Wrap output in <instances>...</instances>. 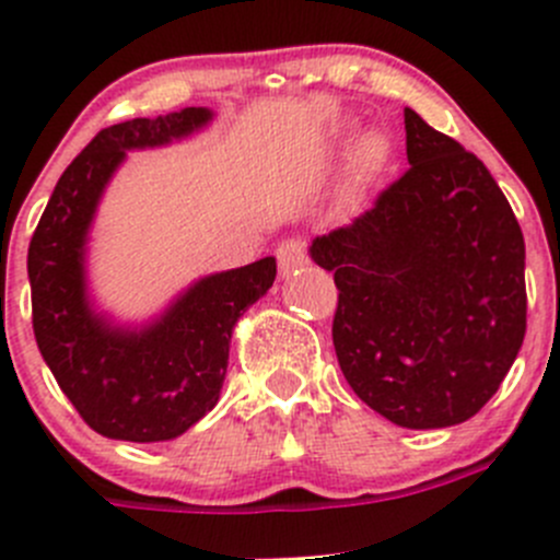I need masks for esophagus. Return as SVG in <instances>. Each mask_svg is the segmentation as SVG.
<instances>
[{
  "mask_svg": "<svg viewBox=\"0 0 560 560\" xmlns=\"http://www.w3.org/2000/svg\"><path fill=\"white\" fill-rule=\"evenodd\" d=\"M276 259H279V268L281 273L290 276L295 273L298 268H303L306 265V244H303L301 238H284L276 248Z\"/></svg>",
  "mask_w": 560,
  "mask_h": 560,
  "instance_id": "1",
  "label": "esophagus"
}]
</instances>
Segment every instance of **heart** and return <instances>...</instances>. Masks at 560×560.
<instances>
[{"mask_svg":"<svg viewBox=\"0 0 560 560\" xmlns=\"http://www.w3.org/2000/svg\"><path fill=\"white\" fill-rule=\"evenodd\" d=\"M389 160V143L382 135L369 132L358 140L352 154V171H349V189L360 191L365 184L382 173Z\"/></svg>","mask_w":560,"mask_h":560,"instance_id":"heart-1","label":"heart"}]
</instances>
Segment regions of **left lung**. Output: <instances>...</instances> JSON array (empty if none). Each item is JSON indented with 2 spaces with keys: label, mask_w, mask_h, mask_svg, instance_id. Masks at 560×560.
<instances>
[{
  "label": "left lung",
  "mask_w": 560,
  "mask_h": 560,
  "mask_svg": "<svg viewBox=\"0 0 560 560\" xmlns=\"http://www.w3.org/2000/svg\"><path fill=\"white\" fill-rule=\"evenodd\" d=\"M409 171L352 224L314 238L332 270V347L360 400L400 428L466 422L525 336V244L488 167L404 110Z\"/></svg>",
  "instance_id": "left-lung-1"
}]
</instances>
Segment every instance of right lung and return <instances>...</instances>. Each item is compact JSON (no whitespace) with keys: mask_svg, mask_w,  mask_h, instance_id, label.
<instances>
[{"mask_svg":"<svg viewBox=\"0 0 560 560\" xmlns=\"http://www.w3.org/2000/svg\"><path fill=\"white\" fill-rule=\"evenodd\" d=\"M208 107L132 118L70 162L32 235V327L43 360L89 428L121 442H167L217 406L235 322L273 287L276 259L213 273L140 330L116 327L86 295L89 228L127 151L165 145L211 121Z\"/></svg>","mask_w":560,"mask_h":560,"instance_id":"1","label":"right lung"}]
</instances>
